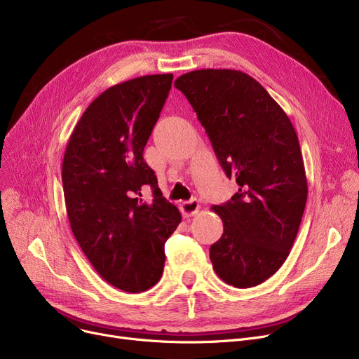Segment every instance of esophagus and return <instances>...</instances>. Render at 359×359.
<instances>
[{"label":"esophagus","mask_w":359,"mask_h":359,"mask_svg":"<svg viewBox=\"0 0 359 359\" xmlns=\"http://www.w3.org/2000/svg\"><path fill=\"white\" fill-rule=\"evenodd\" d=\"M198 211H199V201L196 198H194L191 201H186V202L182 203V212H183V215L191 217V215H195Z\"/></svg>","instance_id":"esophagus-1"}]
</instances>
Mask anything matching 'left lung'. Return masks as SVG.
Listing matches in <instances>:
<instances>
[{
    "label": "left lung",
    "mask_w": 359,
    "mask_h": 359,
    "mask_svg": "<svg viewBox=\"0 0 359 359\" xmlns=\"http://www.w3.org/2000/svg\"><path fill=\"white\" fill-rule=\"evenodd\" d=\"M210 137L238 192L212 211L224 233L210 249L217 275L236 288L271 278L297 237L307 201V177L287 113L250 75L198 69L175 81Z\"/></svg>",
    "instance_id": "obj_1"
}]
</instances>
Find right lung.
<instances>
[{
    "label": "right lung",
    "instance_id": "add662e5",
    "mask_svg": "<svg viewBox=\"0 0 359 359\" xmlns=\"http://www.w3.org/2000/svg\"><path fill=\"white\" fill-rule=\"evenodd\" d=\"M173 74L144 75L103 91L69 137L62 186L74 237L93 268L126 292L154 287L164 243L182 221L142 157L172 88ZM154 199L142 201L143 187Z\"/></svg>",
    "mask_w": 359,
    "mask_h": 359
}]
</instances>
